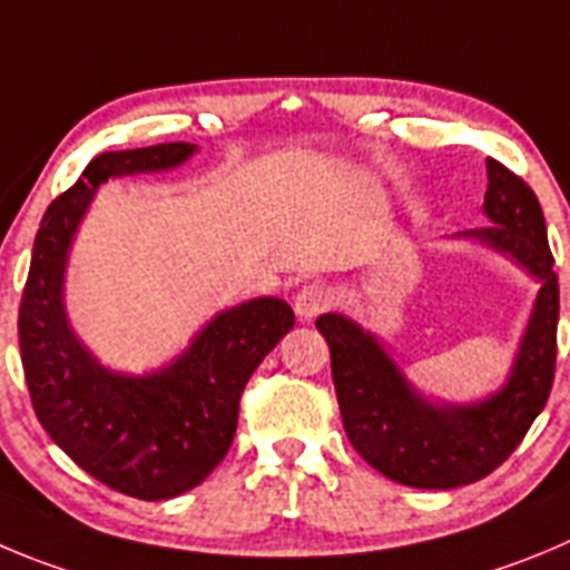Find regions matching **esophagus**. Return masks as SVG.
Segmentation results:
<instances>
[{"mask_svg": "<svg viewBox=\"0 0 570 570\" xmlns=\"http://www.w3.org/2000/svg\"><path fill=\"white\" fill-rule=\"evenodd\" d=\"M332 306V292L323 284H306L303 289H297L295 295V315L301 321H315L317 315Z\"/></svg>", "mask_w": 570, "mask_h": 570, "instance_id": "obj_1", "label": "esophagus"}]
</instances>
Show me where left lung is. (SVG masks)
<instances>
[{
  "mask_svg": "<svg viewBox=\"0 0 570 570\" xmlns=\"http://www.w3.org/2000/svg\"><path fill=\"white\" fill-rule=\"evenodd\" d=\"M483 213L492 225L464 230L512 255L540 278L534 312L501 391L472 405H433L396 368L380 340L343 315H321L348 441L385 478L416 489H455L498 470L549 402L557 365L560 284L534 190L498 159H487Z\"/></svg>",
  "mask_w": 570,
  "mask_h": 570,
  "instance_id": "8db88e82",
  "label": "left lung"
}]
</instances>
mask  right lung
<instances>
[{"instance_id":"1","label":"right lung","mask_w":570,"mask_h":570,"mask_svg":"<svg viewBox=\"0 0 570 570\" xmlns=\"http://www.w3.org/2000/svg\"><path fill=\"white\" fill-rule=\"evenodd\" d=\"M194 151L190 142H159L98 154L47 207L19 306L21 365L41 428L83 472L140 501L177 498L219 466L244 385L295 326L289 303L255 297L219 312L171 365L146 376L104 368L69 328L63 269L98 185L177 168Z\"/></svg>"}]
</instances>
